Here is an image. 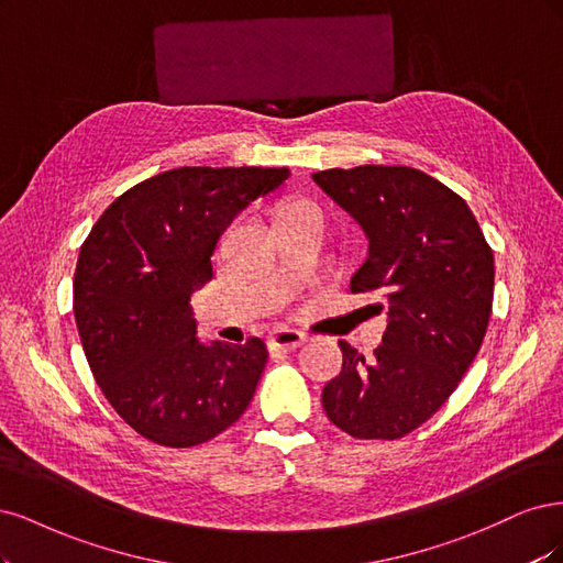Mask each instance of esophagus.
Wrapping results in <instances>:
<instances>
[{
  "label": "esophagus",
  "instance_id": "obj_1",
  "mask_svg": "<svg viewBox=\"0 0 563 563\" xmlns=\"http://www.w3.org/2000/svg\"><path fill=\"white\" fill-rule=\"evenodd\" d=\"M306 341L303 332L297 330H287V328H278L268 334V351H292Z\"/></svg>",
  "mask_w": 563,
  "mask_h": 563
}]
</instances>
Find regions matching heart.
Returning <instances> with one entry per match:
<instances>
[{"instance_id": "1", "label": "heart", "mask_w": 563, "mask_h": 563, "mask_svg": "<svg viewBox=\"0 0 563 563\" xmlns=\"http://www.w3.org/2000/svg\"><path fill=\"white\" fill-rule=\"evenodd\" d=\"M311 208L316 210V206H311V203H306V201H297V203H292V206H287L285 210H311ZM285 210H283V212H285Z\"/></svg>"}]
</instances>
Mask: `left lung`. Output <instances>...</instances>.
I'll use <instances>...</instances> for the list:
<instances>
[{"label":"left lung","mask_w":563,"mask_h":563,"mask_svg":"<svg viewBox=\"0 0 563 563\" xmlns=\"http://www.w3.org/2000/svg\"><path fill=\"white\" fill-rule=\"evenodd\" d=\"M313 179L369 239L351 292H376L388 308L369 360L339 341L343 365L322 388V407L355 440H400L473 365L492 318L494 252L463 198L423 170L357 166Z\"/></svg>","instance_id":"1"}]
</instances>
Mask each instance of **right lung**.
<instances>
[{"label": "right lung", "mask_w": 563, "mask_h": 563, "mask_svg": "<svg viewBox=\"0 0 563 563\" xmlns=\"http://www.w3.org/2000/svg\"><path fill=\"white\" fill-rule=\"evenodd\" d=\"M287 168L185 166L121 194L81 245L75 320L107 402L144 440L203 444L247 409L266 346L203 343L194 289L212 278V252L229 222L278 189Z\"/></svg>", "instance_id": "add662e5"}]
</instances>
